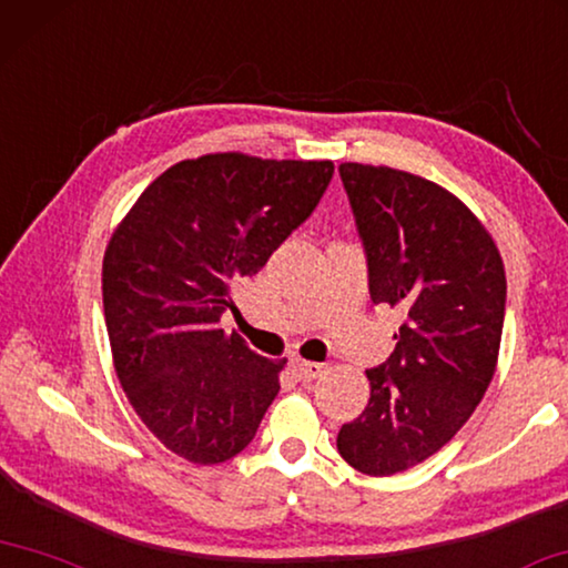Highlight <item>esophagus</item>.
Here are the masks:
<instances>
[{
	"label": "esophagus",
	"mask_w": 568,
	"mask_h": 568,
	"mask_svg": "<svg viewBox=\"0 0 568 568\" xmlns=\"http://www.w3.org/2000/svg\"><path fill=\"white\" fill-rule=\"evenodd\" d=\"M295 379L298 382H313L316 376L323 374V364H316V362H305V358H295V362L291 364Z\"/></svg>",
	"instance_id": "34e87169"
}]
</instances>
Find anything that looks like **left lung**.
<instances>
[{
    "instance_id": "8db88e82",
    "label": "left lung",
    "mask_w": 568,
    "mask_h": 568,
    "mask_svg": "<svg viewBox=\"0 0 568 568\" xmlns=\"http://www.w3.org/2000/svg\"><path fill=\"white\" fill-rule=\"evenodd\" d=\"M376 305L404 323L386 364L368 368L366 409L338 432V453L384 478L425 463L478 407L498 364L506 270L467 206L409 171L341 164Z\"/></svg>"
}]
</instances>
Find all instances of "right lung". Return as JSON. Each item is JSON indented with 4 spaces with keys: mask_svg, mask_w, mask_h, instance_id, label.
Here are the masks:
<instances>
[{
    "mask_svg": "<svg viewBox=\"0 0 568 568\" xmlns=\"http://www.w3.org/2000/svg\"><path fill=\"white\" fill-rule=\"evenodd\" d=\"M331 161L206 154L154 179L103 257V313L125 397L194 465L242 453L281 392L273 362L220 328L232 287L311 217Z\"/></svg>",
    "mask_w": 568,
    "mask_h": 568,
    "instance_id": "obj_1",
    "label": "right lung"
}]
</instances>
